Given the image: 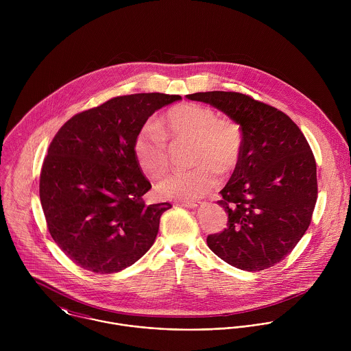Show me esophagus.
Masks as SVG:
<instances>
[{
    "label": "esophagus",
    "instance_id": "esophagus-1",
    "mask_svg": "<svg viewBox=\"0 0 351 351\" xmlns=\"http://www.w3.org/2000/svg\"><path fill=\"white\" fill-rule=\"evenodd\" d=\"M199 204L200 202H196V201H180V202H177V205L185 206V208H196V206H199Z\"/></svg>",
    "mask_w": 351,
    "mask_h": 351
}]
</instances>
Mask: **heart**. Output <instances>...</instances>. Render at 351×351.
I'll return each instance as SVG.
<instances>
[{
    "label": "heart",
    "mask_w": 351,
    "mask_h": 351,
    "mask_svg": "<svg viewBox=\"0 0 351 351\" xmlns=\"http://www.w3.org/2000/svg\"><path fill=\"white\" fill-rule=\"evenodd\" d=\"M159 131L145 127L134 141V156L139 169L152 180L160 178L169 167L166 141L192 142V165L188 171H177L159 182L162 199L195 200L219 185V174L231 173L239 163L243 146L241 127L197 104H180L160 119Z\"/></svg>",
    "instance_id": "heart-1"
}]
</instances>
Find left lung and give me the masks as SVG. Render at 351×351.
Here are the masks:
<instances>
[{"label": "left lung", "instance_id": "1", "mask_svg": "<svg viewBox=\"0 0 351 351\" xmlns=\"http://www.w3.org/2000/svg\"><path fill=\"white\" fill-rule=\"evenodd\" d=\"M242 130L238 166L217 201L227 228L206 238L224 262L258 271L281 262L309 227L317 197L316 162L300 128L284 112L235 92H201Z\"/></svg>", "mask_w": 351, "mask_h": 351}]
</instances>
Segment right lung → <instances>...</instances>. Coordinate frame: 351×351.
<instances>
[{"label":"right lung","mask_w":351,"mask_h":351,"mask_svg":"<svg viewBox=\"0 0 351 351\" xmlns=\"http://www.w3.org/2000/svg\"><path fill=\"white\" fill-rule=\"evenodd\" d=\"M177 95L114 97L73 116L51 142L40 173V202L52 239L93 273L120 271L155 242L169 202L146 205L151 189L134 141L151 114Z\"/></svg>","instance_id":"add662e5"}]
</instances>
